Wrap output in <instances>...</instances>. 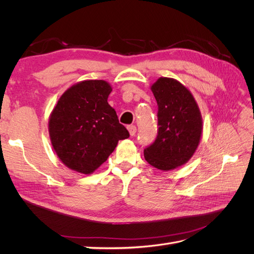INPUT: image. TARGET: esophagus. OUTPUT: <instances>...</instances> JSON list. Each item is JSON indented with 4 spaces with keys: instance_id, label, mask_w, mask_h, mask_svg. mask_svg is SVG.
Returning a JSON list of instances; mask_svg holds the SVG:
<instances>
[{
    "instance_id": "esophagus-1",
    "label": "esophagus",
    "mask_w": 254,
    "mask_h": 254,
    "mask_svg": "<svg viewBox=\"0 0 254 254\" xmlns=\"http://www.w3.org/2000/svg\"><path fill=\"white\" fill-rule=\"evenodd\" d=\"M127 128H128V131H129L130 135H131V136L135 135V133H136V127L134 125H129Z\"/></svg>"
}]
</instances>
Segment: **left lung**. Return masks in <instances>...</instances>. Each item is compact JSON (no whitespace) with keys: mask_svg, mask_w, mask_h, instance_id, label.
Wrapping results in <instances>:
<instances>
[{"mask_svg":"<svg viewBox=\"0 0 254 254\" xmlns=\"http://www.w3.org/2000/svg\"><path fill=\"white\" fill-rule=\"evenodd\" d=\"M158 104V134L144 149L147 162L161 171L186 164L194 155L202 132L199 107L178 80L160 77L151 86Z\"/></svg>","mask_w":254,"mask_h":254,"instance_id":"1","label":"left lung"}]
</instances>
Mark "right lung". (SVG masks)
Returning a JSON list of instances; mask_svg holds the SVG:
<instances>
[{"label":"right lung","instance_id":"1","mask_svg":"<svg viewBox=\"0 0 254 254\" xmlns=\"http://www.w3.org/2000/svg\"><path fill=\"white\" fill-rule=\"evenodd\" d=\"M112 88L105 80H83L61 95L49 121L54 150L70 170L90 175L129 137L107 102Z\"/></svg>","mask_w":254,"mask_h":254}]
</instances>
